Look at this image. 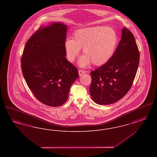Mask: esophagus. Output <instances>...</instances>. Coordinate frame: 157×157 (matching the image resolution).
I'll return each instance as SVG.
<instances>
[{
    "mask_svg": "<svg viewBox=\"0 0 157 157\" xmlns=\"http://www.w3.org/2000/svg\"><path fill=\"white\" fill-rule=\"evenodd\" d=\"M78 73H79V76H81V75H82L83 74H85V71H83V70H79L78 71Z\"/></svg>",
    "mask_w": 157,
    "mask_h": 157,
    "instance_id": "esophagus-1",
    "label": "esophagus"
}]
</instances>
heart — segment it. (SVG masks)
<instances>
[{
  "label": "heart",
  "instance_id": "1",
  "mask_svg": "<svg viewBox=\"0 0 157 157\" xmlns=\"http://www.w3.org/2000/svg\"><path fill=\"white\" fill-rule=\"evenodd\" d=\"M118 37L111 28L94 26L76 30L72 39H67L64 44L67 59L74 62L81 49L85 53L80 58L78 65L81 67L89 65L101 66L111 59L116 50Z\"/></svg>",
  "mask_w": 157,
  "mask_h": 157
}]
</instances>
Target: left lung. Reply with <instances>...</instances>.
<instances>
[{
  "label": "left lung",
  "instance_id": "1",
  "mask_svg": "<svg viewBox=\"0 0 157 157\" xmlns=\"http://www.w3.org/2000/svg\"><path fill=\"white\" fill-rule=\"evenodd\" d=\"M140 62V53L133 34L122 29L121 39L111 59L90 72V92L99 105L115 103L131 89Z\"/></svg>",
  "mask_w": 157,
  "mask_h": 157
}]
</instances>
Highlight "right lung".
I'll return each mask as SVG.
<instances>
[{
  "instance_id": "right-lung-1",
  "label": "right lung",
  "mask_w": 157,
  "mask_h": 157,
  "mask_svg": "<svg viewBox=\"0 0 157 157\" xmlns=\"http://www.w3.org/2000/svg\"><path fill=\"white\" fill-rule=\"evenodd\" d=\"M67 26L62 22L40 26L28 39L21 59L23 77L35 97L49 106L63 104L77 68L66 56L64 44Z\"/></svg>"
}]
</instances>
